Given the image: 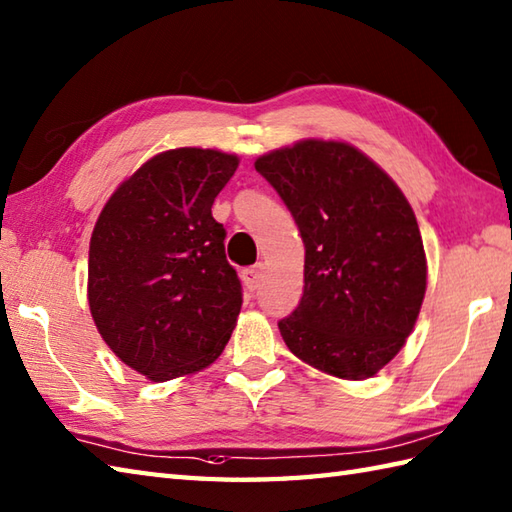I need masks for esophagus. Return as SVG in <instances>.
<instances>
[{"label":"esophagus","instance_id":"1","mask_svg":"<svg viewBox=\"0 0 512 512\" xmlns=\"http://www.w3.org/2000/svg\"><path fill=\"white\" fill-rule=\"evenodd\" d=\"M264 273H266V264H255V266H250V268H244V270H242L244 286H246L248 290H257L259 286H262Z\"/></svg>","mask_w":512,"mask_h":512}]
</instances>
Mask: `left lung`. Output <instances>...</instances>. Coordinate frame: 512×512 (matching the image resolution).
<instances>
[{"label":"left lung","mask_w":512,"mask_h":512,"mask_svg":"<svg viewBox=\"0 0 512 512\" xmlns=\"http://www.w3.org/2000/svg\"><path fill=\"white\" fill-rule=\"evenodd\" d=\"M306 246L303 297L279 321L288 350L323 374L365 380L394 358L422 308L427 257L398 184L341 140L306 138L255 160Z\"/></svg>","instance_id":"1"}]
</instances>
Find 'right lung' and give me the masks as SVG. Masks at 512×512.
<instances>
[{"label":"right lung","instance_id":"add662e5","mask_svg":"<svg viewBox=\"0 0 512 512\" xmlns=\"http://www.w3.org/2000/svg\"><path fill=\"white\" fill-rule=\"evenodd\" d=\"M239 165L220 149L162 151L118 184L90 239L96 330L154 383L209 367L231 339L242 286L211 206Z\"/></svg>","mask_w":512,"mask_h":512}]
</instances>
